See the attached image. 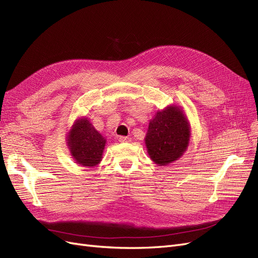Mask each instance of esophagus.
Listing matches in <instances>:
<instances>
[{"label": "esophagus", "mask_w": 258, "mask_h": 258, "mask_svg": "<svg viewBox=\"0 0 258 258\" xmlns=\"http://www.w3.org/2000/svg\"><path fill=\"white\" fill-rule=\"evenodd\" d=\"M118 141H119V142H121V143H126V142H130V141H131V139H130V138H128V137H119Z\"/></svg>", "instance_id": "esophagus-1"}]
</instances>
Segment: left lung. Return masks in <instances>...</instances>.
Returning <instances> with one entry per match:
<instances>
[{"mask_svg": "<svg viewBox=\"0 0 258 258\" xmlns=\"http://www.w3.org/2000/svg\"><path fill=\"white\" fill-rule=\"evenodd\" d=\"M190 126L181 107L167 106L150 120L145 145L151 159L158 166L177 160L187 150Z\"/></svg>", "mask_w": 258, "mask_h": 258, "instance_id": "left-lung-1", "label": "left lung"}]
</instances>
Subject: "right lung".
<instances>
[{"instance_id":"obj_1","label":"right lung","mask_w":258,"mask_h":258,"mask_svg":"<svg viewBox=\"0 0 258 258\" xmlns=\"http://www.w3.org/2000/svg\"><path fill=\"white\" fill-rule=\"evenodd\" d=\"M67 141L72 157L79 165L95 167L102 159L106 140L86 117L75 120Z\"/></svg>"}]
</instances>
